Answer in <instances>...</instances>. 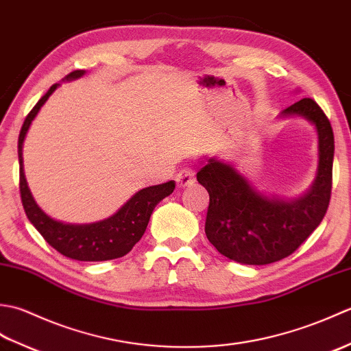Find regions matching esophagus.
<instances>
[{
  "instance_id": "34e87169",
  "label": "esophagus",
  "mask_w": 351,
  "mask_h": 351,
  "mask_svg": "<svg viewBox=\"0 0 351 351\" xmlns=\"http://www.w3.org/2000/svg\"><path fill=\"white\" fill-rule=\"evenodd\" d=\"M196 181V171L193 167H185L180 170V173L176 175V185L178 189H185L195 184Z\"/></svg>"
}]
</instances>
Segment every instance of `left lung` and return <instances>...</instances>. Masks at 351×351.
<instances>
[{"mask_svg":"<svg viewBox=\"0 0 351 351\" xmlns=\"http://www.w3.org/2000/svg\"><path fill=\"white\" fill-rule=\"evenodd\" d=\"M315 126L318 167L311 189L295 199L267 196L234 164L206 158L197 181L210 193L205 234L223 256L240 264L265 265L289 256L314 232L326 215L332 193L333 131L318 104L303 98L280 113Z\"/></svg>","mask_w":351,"mask_h":351,"instance_id":"8db88e82","label":"left lung"}]
</instances>
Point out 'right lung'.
I'll return each instance as SVG.
<instances>
[{
  "label": "right lung",
  "mask_w": 351,
  "mask_h": 351,
  "mask_svg": "<svg viewBox=\"0 0 351 351\" xmlns=\"http://www.w3.org/2000/svg\"><path fill=\"white\" fill-rule=\"evenodd\" d=\"M86 71H73L63 81H72L81 78ZM60 84L51 86L39 102L25 117L22 125L18 140V156H19V190L22 205L28 220L39 230L51 247L60 252L63 256L77 261H108L122 258L140 241L147 228L149 219L154 208L158 205L164 197L171 195L175 190V181L166 184L152 185L137 191L128 202L123 204L111 217L95 221L75 225V223H63L49 217L42 208L36 204V200L28 189L24 173V158H22V147L28 132L29 125L39 113V110L49 96L56 92Z\"/></svg>",
  "instance_id": "add662e5"
}]
</instances>
